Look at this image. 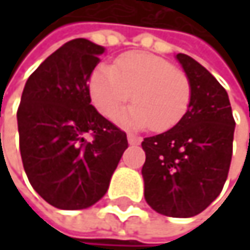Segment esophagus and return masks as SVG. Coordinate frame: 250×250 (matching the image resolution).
<instances>
[{"instance_id": "1", "label": "esophagus", "mask_w": 250, "mask_h": 250, "mask_svg": "<svg viewBox=\"0 0 250 250\" xmlns=\"http://www.w3.org/2000/svg\"><path fill=\"white\" fill-rule=\"evenodd\" d=\"M127 140L130 145H139L142 142V139L139 136H134V134H127Z\"/></svg>"}]
</instances>
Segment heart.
Here are the masks:
<instances>
[{"mask_svg": "<svg viewBox=\"0 0 250 250\" xmlns=\"http://www.w3.org/2000/svg\"><path fill=\"white\" fill-rule=\"evenodd\" d=\"M191 94L189 78L182 69L145 52L127 53L116 61L113 68L100 65L89 78L92 104L104 117H114L130 97L133 98L134 104L119 120L136 128H172L187 114Z\"/></svg>", "mask_w": 250, "mask_h": 250, "instance_id": "heart-1", "label": "heart"}]
</instances>
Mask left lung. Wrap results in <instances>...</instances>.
Segmentation results:
<instances>
[{"label": "left lung", "instance_id": "8db88e82", "mask_svg": "<svg viewBox=\"0 0 250 250\" xmlns=\"http://www.w3.org/2000/svg\"><path fill=\"white\" fill-rule=\"evenodd\" d=\"M191 82L187 114L171 130L146 137L142 147L145 200L169 217H192L222 192L233 152L234 119L226 89L204 66L178 53Z\"/></svg>", "mask_w": 250, "mask_h": 250}]
</instances>
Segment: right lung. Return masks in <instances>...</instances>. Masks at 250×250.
<instances>
[{
  "label": "right lung",
  "instance_id": "add662e5",
  "mask_svg": "<svg viewBox=\"0 0 250 250\" xmlns=\"http://www.w3.org/2000/svg\"><path fill=\"white\" fill-rule=\"evenodd\" d=\"M101 53L86 39L65 43L28 76L17 110L27 178L61 210L95 204L128 146L125 131L91 105L88 81Z\"/></svg>",
  "mask_w": 250,
  "mask_h": 250
}]
</instances>
